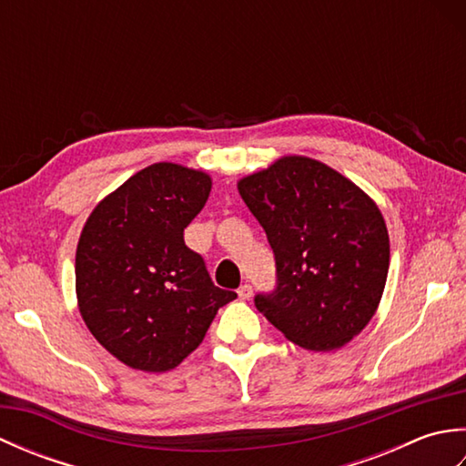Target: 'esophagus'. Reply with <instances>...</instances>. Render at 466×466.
<instances>
[{"label": "esophagus", "mask_w": 466, "mask_h": 466, "mask_svg": "<svg viewBox=\"0 0 466 466\" xmlns=\"http://www.w3.org/2000/svg\"><path fill=\"white\" fill-rule=\"evenodd\" d=\"M238 296H240V300H250L252 299V286L242 284L238 289Z\"/></svg>", "instance_id": "obj_1"}]
</instances>
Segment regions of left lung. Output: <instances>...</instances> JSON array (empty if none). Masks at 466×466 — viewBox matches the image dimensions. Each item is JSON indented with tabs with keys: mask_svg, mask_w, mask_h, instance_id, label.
Returning <instances> with one entry per match:
<instances>
[{
	"mask_svg": "<svg viewBox=\"0 0 466 466\" xmlns=\"http://www.w3.org/2000/svg\"><path fill=\"white\" fill-rule=\"evenodd\" d=\"M276 258V290L254 299L266 320L306 350L350 342L379 309L389 230L372 198L306 156H282L238 182Z\"/></svg>",
	"mask_w": 466,
	"mask_h": 466,
	"instance_id": "8db88e82",
	"label": "left lung"
}]
</instances>
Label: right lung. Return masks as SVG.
Masks as SVG:
<instances>
[{"instance_id":"right-lung-1","label":"right lung","mask_w":466,"mask_h":466,"mask_svg":"<svg viewBox=\"0 0 466 466\" xmlns=\"http://www.w3.org/2000/svg\"><path fill=\"white\" fill-rule=\"evenodd\" d=\"M212 177L157 162L116 187L84 224L76 250L77 309L94 339L126 366L176 369L236 292L214 286L184 228L200 214Z\"/></svg>"}]
</instances>
